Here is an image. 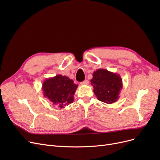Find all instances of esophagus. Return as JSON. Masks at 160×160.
<instances>
[{
  "instance_id": "34e87169",
  "label": "esophagus",
  "mask_w": 160,
  "mask_h": 160,
  "mask_svg": "<svg viewBox=\"0 0 160 160\" xmlns=\"http://www.w3.org/2000/svg\"><path fill=\"white\" fill-rule=\"evenodd\" d=\"M81 84L83 85H88L89 84V81L88 80H85L83 82H81Z\"/></svg>"
}]
</instances>
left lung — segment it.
Returning a JSON list of instances; mask_svg holds the SVG:
<instances>
[{
    "instance_id": "8db88e82",
    "label": "left lung",
    "mask_w": 160,
    "mask_h": 160,
    "mask_svg": "<svg viewBox=\"0 0 160 160\" xmlns=\"http://www.w3.org/2000/svg\"><path fill=\"white\" fill-rule=\"evenodd\" d=\"M91 83L97 98L102 102L111 104L119 98L123 83L119 74L107 69H99L93 72Z\"/></svg>"
}]
</instances>
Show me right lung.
I'll use <instances>...</instances> for the list:
<instances>
[{
  "instance_id": "right-lung-1",
  "label": "right lung",
  "mask_w": 160,
  "mask_h": 160,
  "mask_svg": "<svg viewBox=\"0 0 160 160\" xmlns=\"http://www.w3.org/2000/svg\"><path fill=\"white\" fill-rule=\"evenodd\" d=\"M78 85L68 77L57 75L47 79L42 85L43 95L60 108L73 102L74 95Z\"/></svg>"
}]
</instances>
